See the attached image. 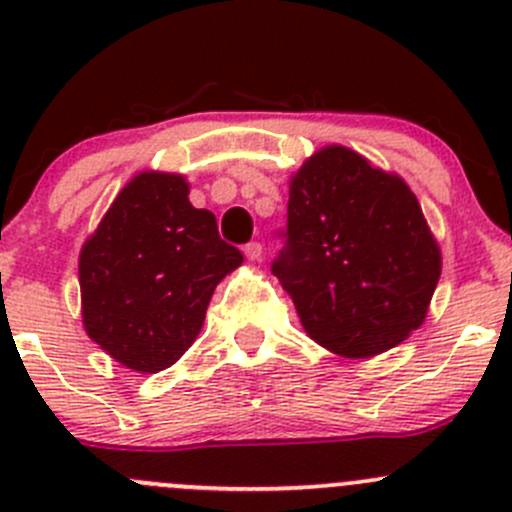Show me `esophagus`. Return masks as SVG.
Returning a JSON list of instances; mask_svg holds the SVG:
<instances>
[{
	"label": "esophagus",
	"instance_id": "1",
	"mask_svg": "<svg viewBox=\"0 0 512 512\" xmlns=\"http://www.w3.org/2000/svg\"><path fill=\"white\" fill-rule=\"evenodd\" d=\"M245 257L250 262H257L262 257V245L260 242H250V245H245Z\"/></svg>",
	"mask_w": 512,
	"mask_h": 512
}]
</instances>
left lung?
<instances>
[{
  "label": "left lung",
  "instance_id": "8db88e82",
  "mask_svg": "<svg viewBox=\"0 0 512 512\" xmlns=\"http://www.w3.org/2000/svg\"><path fill=\"white\" fill-rule=\"evenodd\" d=\"M272 272L314 342L369 359L423 324L441 247L401 175L334 143L289 178L287 245Z\"/></svg>",
  "mask_w": 512,
  "mask_h": 512
}]
</instances>
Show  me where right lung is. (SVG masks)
<instances>
[{"label":"right lung","instance_id":"1","mask_svg":"<svg viewBox=\"0 0 512 512\" xmlns=\"http://www.w3.org/2000/svg\"><path fill=\"white\" fill-rule=\"evenodd\" d=\"M180 173L133 175L79 255L81 317L111 359L158 374L188 352L210 297L242 252L220 240L210 210L193 208Z\"/></svg>","mask_w":512,"mask_h":512}]
</instances>
